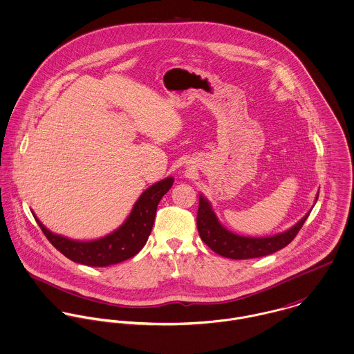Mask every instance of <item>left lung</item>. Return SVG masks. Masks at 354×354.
I'll list each match as a JSON object with an SVG mask.
<instances>
[{"label":"left lung","mask_w":354,"mask_h":354,"mask_svg":"<svg viewBox=\"0 0 354 354\" xmlns=\"http://www.w3.org/2000/svg\"><path fill=\"white\" fill-rule=\"evenodd\" d=\"M317 198L319 194L315 198V204L317 202ZM309 212L310 209L296 225L282 233L268 237H247L227 230L219 222L208 199L204 195H199V211L196 223L201 239L214 252L223 257L241 260L271 254L285 248L289 243H292L299 230L303 227Z\"/></svg>","instance_id":"left-lung-1"}]
</instances>
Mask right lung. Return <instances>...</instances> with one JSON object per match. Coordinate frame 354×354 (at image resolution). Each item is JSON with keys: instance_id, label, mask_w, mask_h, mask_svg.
Returning <instances> with one entry per match:
<instances>
[{"instance_id": "right-lung-1", "label": "right lung", "mask_w": 354, "mask_h": 354, "mask_svg": "<svg viewBox=\"0 0 354 354\" xmlns=\"http://www.w3.org/2000/svg\"><path fill=\"white\" fill-rule=\"evenodd\" d=\"M173 177H166L149 187L132 207L127 219L111 233L95 240H73L49 230L32 212L39 227L51 245L72 261L107 267L131 259L147 243L151 233L156 207L162 196L171 188Z\"/></svg>"}]
</instances>
